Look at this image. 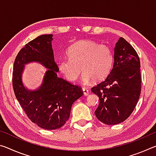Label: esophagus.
<instances>
[{
  "instance_id": "1",
  "label": "esophagus",
  "mask_w": 156,
  "mask_h": 156,
  "mask_svg": "<svg viewBox=\"0 0 156 156\" xmlns=\"http://www.w3.org/2000/svg\"><path fill=\"white\" fill-rule=\"evenodd\" d=\"M83 91L84 96H88V95H89V90H88V89H87V88L83 87Z\"/></svg>"
}]
</instances>
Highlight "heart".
Segmentation results:
<instances>
[{"mask_svg": "<svg viewBox=\"0 0 156 156\" xmlns=\"http://www.w3.org/2000/svg\"><path fill=\"white\" fill-rule=\"evenodd\" d=\"M69 58H60L58 69L65 78L70 82L77 80L83 70L81 80L88 84L94 80H103L112 67L113 56L106 44L84 40L77 42L67 50Z\"/></svg>", "mask_w": 156, "mask_h": 156, "instance_id": "heart-1", "label": "heart"}]
</instances>
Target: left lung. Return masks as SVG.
Returning <instances> with one entry per match:
<instances>
[{
	"label": "left lung",
	"mask_w": 156,
	"mask_h": 156,
	"mask_svg": "<svg viewBox=\"0 0 156 156\" xmlns=\"http://www.w3.org/2000/svg\"><path fill=\"white\" fill-rule=\"evenodd\" d=\"M140 62L136 50L120 37L114 48L112 69L103 81L91 88L99 97L95 115L100 122L113 125L130 116L141 91Z\"/></svg>",
	"instance_id": "obj_1"
}]
</instances>
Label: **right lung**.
Segmentation results:
<instances>
[{"instance_id":"1","label":"right lung","mask_w":156,"mask_h":156,"mask_svg":"<svg viewBox=\"0 0 156 156\" xmlns=\"http://www.w3.org/2000/svg\"><path fill=\"white\" fill-rule=\"evenodd\" d=\"M52 34H44L34 39L20 50L16 57L12 84L16 98L29 119L40 127L54 130L68 120L73 102L83 95L82 88L58 77L57 64L51 47ZM38 62L48 69L42 85L30 91L22 82L24 65Z\"/></svg>"}]
</instances>
